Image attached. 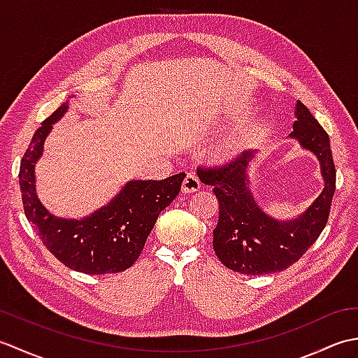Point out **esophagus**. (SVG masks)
Listing matches in <instances>:
<instances>
[{"label": "esophagus", "instance_id": "1", "mask_svg": "<svg viewBox=\"0 0 358 358\" xmlns=\"http://www.w3.org/2000/svg\"><path fill=\"white\" fill-rule=\"evenodd\" d=\"M200 186H201V185H200L199 177H196L195 173L189 172V173L186 175L183 185H181V191H183L185 194H191V192L199 191Z\"/></svg>", "mask_w": 358, "mask_h": 358}]
</instances>
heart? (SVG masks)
I'll list each match as a JSON object with an SVG mask.
<instances>
[{"label": "heart", "mask_w": 358, "mask_h": 358, "mask_svg": "<svg viewBox=\"0 0 358 358\" xmlns=\"http://www.w3.org/2000/svg\"><path fill=\"white\" fill-rule=\"evenodd\" d=\"M223 154L234 155L235 154V146H234V144H227V146L223 149Z\"/></svg>", "instance_id": "b5f03b06"}]
</instances>
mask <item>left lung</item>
Here are the masks:
<instances>
[{"instance_id": "left-lung-1", "label": "left lung", "mask_w": 358, "mask_h": 358, "mask_svg": "<svg viewBox=\"0 0 358 358\" xmlns=\"http://www.w3.org/2000/svg\"><path fill=\"white\" fill-rule=\"evenodd\" d=\"M291 138L299 140L320 162L324 187L300 217L280 222L269 217L255 203L249 189V164L255 150L243 152L226 166L199 167L204 185L214 186L220 203V217L214 229V249L227 269L245 275H263L287 269L314 245L328 223L334 191L336 164L329 136L305 104L296 101Z\"/></svg>"}]
</instances>
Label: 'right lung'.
<instances>
[{"instance_id":"right-lung-1","label":"right lung","mask_w":358,"mask_h":358,"mask_svg":"<svg viewBox=\"0 0 358 358\" xmlns=\"http://www.w3.org/2000/svg\"><path fill=\"white\" fill-rule=\"evenodd\" d=\"M69 109L63 103L43 121L20 164V187L24 214L43 245L67 268L83 273H117L140 257L157 218L180 194L186 173L166 180H132L106 206L81 220L52 215L38 200L35 164L44 150L52 124Z\"/></svg>"}]
</instances>
